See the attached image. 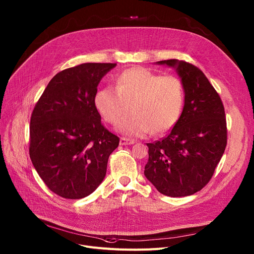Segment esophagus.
Masks as SVG:
<instances>
[{"label":"esophagus","mask_w":254,"mask_h":254,"mask_svg":"<svg viewBox=\"0 0 254 254\" xmlns=\"http://www.w3.org/2000/svg\"><path fill=\"white\" fill-rule=\"evenodd\" d=\"M134 143H135L134 140L127 139V138H120V141H119L120 145H131V144H134Z\"/></svg>","instance_id":"1"}]
</instances>
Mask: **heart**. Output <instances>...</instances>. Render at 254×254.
Masks as SVG:
<instances>
[{
    "label": "heart",
    "mask_w": 254,
    "mask_h": 254,
    "mask_svg": "<svg viewBox=\"0 0 254 254\" xmlns=\"http://www.w3.org/2000/svg\"><path fill=\"white\" fill-rule=\"evenodd\" d=\"M95 105L110 125L117 124L130 109L131 114L117 126V130L126 136L144 137L151 130L153 134H163L181 116L184 87L176 76L132 68L118 75L115 88L108 86L99 90Z\"/></svg>",
    "instance_id": "b5f03b06"
}]
</instances>
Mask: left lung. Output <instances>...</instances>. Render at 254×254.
<instances>
[{
    "instance_id": "1",
    "label": "left lung",
    "mask_w": 254,
    "mask_h": 254,
    "mask_svg": "<svg viewBox=\"0 0 254 254\" xmlns=\"http://www.w3.org/2000/svg\"><path fill=\"white\" fill-rule=\"evenodd\" d=\"M175 69L184 87L181 116L170 134L148 143L144 175L165 195L188 196L210 181L226 146L224 107L205 74L178 60L156 62Z\"/></svg>"
}]
</instances>
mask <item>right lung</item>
<instances>
[{
	"label": "right lung",
	"instance_id": "right-lung-1",
	"mask_svg": "<svg viewBox=\"0 0 254 254\" xmlns=\"http://www.w3.org/2000/svg\"><path fill=\"white\" fill-rule=\"evenodd\" d=\"M116 64L86 63L53 77L31 117L30 157L55 193L82 198L106 176L119 138L101 123L95 98L102 78Z\"/></svg>",
	"mask_w": 254,
	"mask_h": 254
}]
</instances>
